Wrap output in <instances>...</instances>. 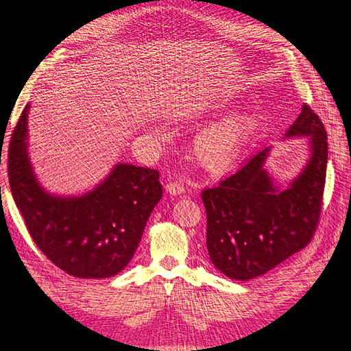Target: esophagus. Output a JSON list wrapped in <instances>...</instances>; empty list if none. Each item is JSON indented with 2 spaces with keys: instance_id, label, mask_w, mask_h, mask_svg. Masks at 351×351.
Segmentation results:
<instances>
[{
  "instance_id": "esophagus-1",
  "label": "esophagus",
  "mask_w": 351,
  "mask_h": 351,
  "mask_svg": "<svg viewBox=\"0 0 351 351\" xmlns=\"http://www.w3.org/2000/svg\"><path fill=\"white\" fill-rule=\"evenodd\" d=\"M165 190H167V193L177 196V195H182L184 192V184L182 182H169L165 186Z\"/></svg>"
}]
</instances>
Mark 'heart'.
<instances>
[{
  "label": "heart",
  "mask_w": 351,
  "mask_h": 351,
  "mask_svg": "<svg viewBox=\"0 0 351 351\" xmlns=\"http://www.w3.org/2000/svg\"><path fill=\"white\" fill-rule=\"evenodd\" d=\"M250 119L246 114H232L202 132L195 141L197 161L215 171L227 169L239 158L247 139Z\"/></svg>",
  "instance_id": "heart-1"
}]
</instances>
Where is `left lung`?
<instances>
[{"label":"left lung","instance_id":"obj_1","mask_svg":"<svg viewBox=\"0 0 351 351\" xmlns=\"http://www.w3.org/2000/svg\"><path fill=\"white\" fill-rule=\"evenodd\" d=\"M306 136L311 158L281 190L265 168L269 147L254 155L219 186L202 192L206 247L215 268L231 280L267 274L312 240L319 222L326 177L328 136L309 105L285 137Z\"/></svg>","mask_w":351,"mask_h":351}]
</instances>
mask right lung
<instances>
[{
  "instance_id": "right-lung-1",
  "label": "right lung",
  "mask_w": 351,
  "mask_h": 351,
  "mask_svg": "<svg viewBox=\"0 0 351 351\" xmlns=\"http://www.w3.org/2000/svg\"><path fill=\"white\" fill-rule=\"evenodd\" d=\"M26 105L8 147V180L30 237L60 269L77 278H110L139 246L162 196L156 169L117 164L82 196H56L38 182L27 154Z\"/></svg>"
}]
</instances>
